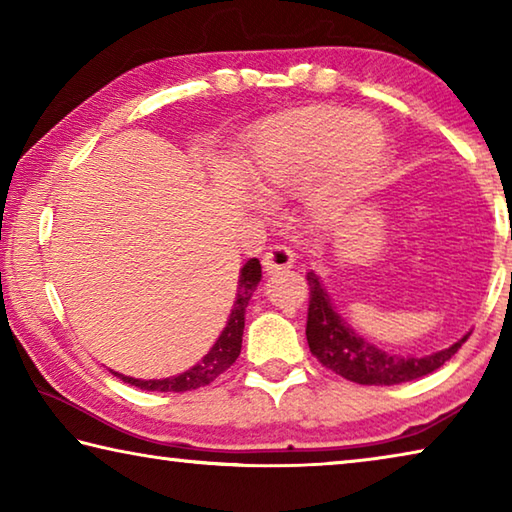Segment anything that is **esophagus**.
Here are the masks:
<instances>
[{"label":"esophagus","instance_id":"34e87169","mask_svg":"<svg viewBox=\"0 0 512 512\" xmlns=\"http://www.w3.org/2000/svg\"><path fill=\"white\" fill-rule=\"evenodd\" d=\"M264 271L266 273H277L282 268H291L293 266V253L287 246H271L262 257Z\"/></svg>","mask_w":512,"mask_h":512}]
</instances>
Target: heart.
<instances>
[{
	"label": "heart",
	"instance_id": "1",
	"mask_svg": "<svg viewBox=\"0 0 512 512\" xmlns=\"http://www.w3.org/2000/svg\"><path fill=\"white\" fill-rule=\"evenodd\" d=\"M384 146V126L372 115L309 106L277 115L259 128L250 169L259 192L271 198L289 196L309 183L302 198L309 219L332 223L357 198Z\"/></svg>",
	"mask_w": 512,
	"mask_h": 512
}]
</instances>
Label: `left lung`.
Instances as JSON below:
<instances>
[{
	"instance_id": "8db88e82",
	"label": "left lung",
	"mask_w": 512,
	"mask_h": 512,
	"mask_svg": "<svg viewBox=\"0 0 512 512\" xmlns=\"http://www.w3.org/2000/svg\"><path fill=\"white\" fill-rule=\"evenodd\" d=\"M309 311L307 343L314 357L336 375L363 386H393L420 379L438 370L467 341V332L445 350L415 357V354H391L354 332L352 325L336 311L320 277L309 271Z\"/></svg>"
}]
</instances>
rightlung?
I'll return each instance as SVG.
<instances>
[{"instance_id": "1", "label": "right lung", "mask_w": 512, "mask_h": 512, "mask_svg": "<svg viewBox=\"0 0 512 512\" xmlns=\"http://www.w3.org/2000/svg\"><path fill=\"white\" fill-rule=\"evenodd\" d=\"M259 280H262V264H259V259L253 257L248 259L239 271L237 296H235V305L230 309L228 323H225L223 332L219 334V339L214 341L210 352H207L196 366L180 372V375L164 377V379H135V377L121 375V372H115V370L110 372L121 381H126V384L142 388V391L185 393V391H194V388L207 386L210 381L219 377L221 372L228 370L239 357L241 336H244V323H246V307L250 298H253V291L257 289Z\"/></svg>"}]
</instances>
